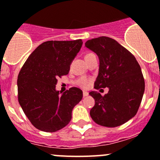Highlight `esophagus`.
Wrapping results in <instances>:
<instances>
[{"label":"esophagus","mask_w":160,"mask_h":160,"mask_svg":"<svg viewBox=\"0 0 160 160\" xmlns=\"http://www.w3.org/2000/svg\"><path fill=\"white\" fill-rule=\"evenodd\" d=\"M88 93H87V91H83V97H87V96H88Z\"/></svg>","instance_id":"34e87169"}]
</instances>
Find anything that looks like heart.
Wrapping results in <instances>:
<instances>
[{
  "instance_id": "heart-1",
  "label": "heart",
  "mask_w": 160,
  "mask_h": 160,
  "mask_svg": "<svg viewBox=\"0 0 160 160\" xmlns=\"http://www.w3.org/2000/svg\"><path fill=\"white\" fill-rule=\"evenodd\" d=\"M90 54H92V53H89V54L86 55V56H88V55H90ZM90 81H91V80H90V79L86 78V77H83V78L80 79V82H79V84L82 87H84V88H86V87H87L89 85H90Z\"/></svg>"
}]
</instances>
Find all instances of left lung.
<instances>
[{"instance_id":"left-lung-1","label":"left lung","mask_w":160,"mask_h":160,"mask_svg":"<svg viewBox=\"0 0 160 160\" xmlns=\"http://www.w3.org/2000/svg\"><path fill=\"white\" fill-rule=\"evenodd\" d=\"M85 47L100 60L95 89L108 87V93H89L95 100L91 118L99 125L116 127L135 117L145 90V81L135 57L117 40L100 37L87 40Z\"/></svg>"}]
</instances>
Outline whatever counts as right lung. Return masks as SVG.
<instances>
[{
  "instance_id": "obj_1",
  "label": "right lung",
  "mask_w": 160,
  "mask_h": 160,
  "mask_svg": "<svg viewBox=\"0 0 160 160\" xmlns=\"http://www.w3.org/2000/svg\"><path fill=\"white\" fill-rule=\"evenodd\" d=\"M82 40H50L41 43L26 60L18 78V101L25 115L44 132L66 127L83 92L71 87L61 95L56 90L58 78L68 74L70 64L80 50Z\"/></svg>"
}]
</instances>
